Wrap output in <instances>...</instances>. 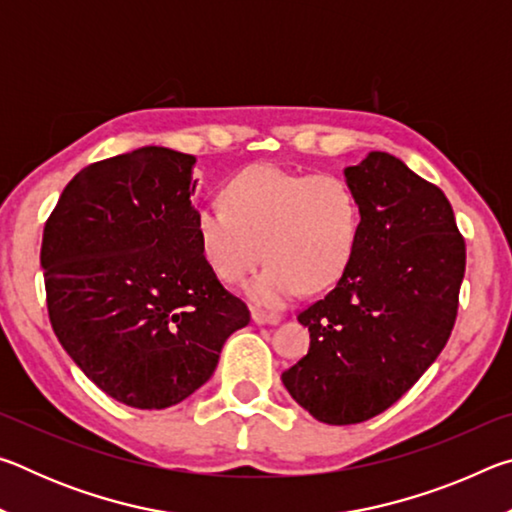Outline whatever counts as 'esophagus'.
I'll return each mask as SVG.
<instances>
[{"label": "esophagus", "mask_w": 512, "mask_h": 512, "mask_svg": "<svg viewBox=\"0 0 512 512\" xmlns=\"http://www.w3.org/2000/svg\"><path fill=\"white\" fill-rule=\"evenodd\" d=\"M253 323H257V325H277V323H280V316L268 314V311L253 309Z\"/></svg>", "instance_id": "34e87169"}]
</instances>
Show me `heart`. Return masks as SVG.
Wrapping results in <instances>:
<instances>
[{
    "label": "heart",
    "instance_id": "1",
    "mask_svg": "<svg viewBox=\"0 0 512 512\" xmlns=\"http://www.w3.org/2000/svg\"><path fill=\"white\" fill-rule=\"evenodd\" d=\"M361 205L332 173L255 164L223 187V203L198 205L194 228L207 264L223 282H246L257 305L282 307L305 289H329L348 271L361 239Z\"/></svg>",
    "mask_w": 512,
    "mask_h": 512
}]
</instances>
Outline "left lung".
<instances>
[{
	"label": "left lung",
	"mask_w": 512,
	"mask_h": 512,
	"mask_svg": "<svg viewBox=\"0 0 512 512\" xmlns=\"http://www.w3.org/2000/svg\"><path fill=\"white\" fill-rule=\"evenodd\" d=\"M345 180L361 205L357 255L323 300L302 309L309 352L282 384L325 424H357L393 406L452 334L465 239L436 185L372 151Z\"/></svg>",
	"instance_id": "1"
}]
</instances>
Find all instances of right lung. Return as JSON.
<instances>
[{
  "mask_svg": "<svg viewBox=\"0 0 512 512\" xmlns=\"http://www.w3.org/2000/svg\"><path fill=\"white\" fill-rule=\"evenodd\" d=\"M194 162L164 146L94 162L69 180L42 232L60 345L133 409L183 402L212 377L225 339L250 323L198 244Z\"/></svg>",
  "mask_w": 512,
  "mask_h": 512,
  "instance_id": "right-lung-1",
  "label": "right lung"
}]
</instances>
